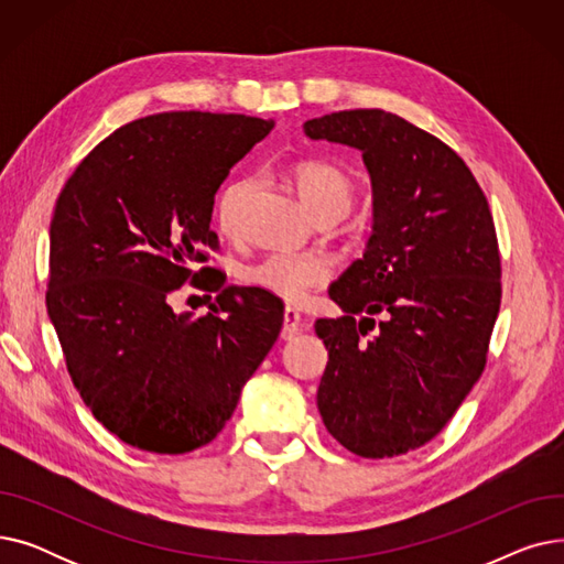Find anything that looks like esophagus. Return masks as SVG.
<instances>
[{
    "instance_id": "1",
    "label": "esophagus",
    "mask_w": 564,
    "mask_h": 564,
    "mask_svg": "<svg viewBox=\"0 0 564 564\" xmlns=\"http://www.w3.org/2000/svg\"><path fill=\"white\" fill-rule=\"evenodd\" d=\"M300 329H302V313H300L297 308L288 306V308L283 311V329H281V338H283V340H292L294 336L300 334Z\"/></svg>"
}]
</instances>
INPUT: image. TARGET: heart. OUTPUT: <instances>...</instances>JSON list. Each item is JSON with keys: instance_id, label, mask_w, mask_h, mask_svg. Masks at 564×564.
<instances>
[{"instance_id": "heart-1", "label": "heart", "mask_w": 564, "mask_h": 564, "mask_svg": "<svg viewBox=\"0 0 564 564\" xmlns=\"http://www.w3.org/2000/svg\"><path fill=\"white\" fill-rule=\"evenodd\" d=\"M292 181L297 185L300 196L311 207L315 217L340 213L351 203V181L349 175L324 160H304L292 166ZM253 183L242 181L228 183L217 198V224L221 232L237 235L242 226V213L249 200ZM334 279V260L324 253H292L272 251L256 262H249L242 270V281L267 294L288 302L302 304L319 288Z\"/></svg>"}]
</instances>
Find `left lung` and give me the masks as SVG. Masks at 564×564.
<instances>
[{
	"label": "left lung",
	"instance_id": "1",
	"mask_svg": "<svg viewBox=\"0 0 564 564\" xmlns=\"http://www.w3.org/2000/svg\"><path fill=\"white\" fill-rule=\"evenodd\" d=\"M304 132L361 151L375 215L364 258L329 288L345 315L315 322L329 349L319 416L354 455H404L446 427L487 366L500 308L489 203L451 145L391 111H334Z\"/></svg>",
	"mask_w": 564,
	"mask_h": 564
}]
</instances>
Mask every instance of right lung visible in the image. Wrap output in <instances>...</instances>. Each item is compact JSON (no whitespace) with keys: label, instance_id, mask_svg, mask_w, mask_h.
<instances>
[{"label":"right lung","instance_id":"right-lung-1","mask_svg":"<svg viewBox=\"0 0 564 564\" xmlns=\"http://www.w3.org/2000/svg\"><path fill=\"white\" fill-rule=\"evenodd\" d=\"M272 128L242 113L145 116L100 141L56 198L47 315L84 404L139 451L210 443L279 338L274 294L200 267L219 247L217 189ZM185 282L218 294L210 314L172 313Z\"/></svg>","mask_w":564,"mask_h":564}]
</instances>
